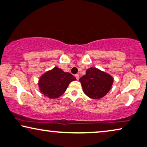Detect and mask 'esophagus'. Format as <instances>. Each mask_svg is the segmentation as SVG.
Instances as JSON below:
<instances>
[{
    "label": "esophagus",
    "mask_w": 147,
    "mask_h": 147,
    "mask_svg": "<svg viewBox=\"0 0 147 147\" xmlns=\"http://www.w3.org/2000/svg\"><path fill=\"white\" fill-rule=\"evenodd\" d=\"M75 77H76V79H77V80H78L79 79H80V76H79L78 74H76V75H75Z\"/></svg>",
    "instance_id": "34e87169"
}]
</instances>
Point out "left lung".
I'll use <instances>...</instances> for the list:
<instances>
[{"mask_svg": "<svg viewBox=\"0 0 147 147\" xmlns=\"http://www.w3.org/2000/svg\"><path fill=\"white\" fill-rule=\"evenodd\" d=\"M83 90L91 99H100L111 88L113 80L108 74L95 67L87 69L86 74L80 79Z\"/></svg>", "mask_w": 147, "mask_h": 147, "instance_id": "obj_1", "label": "left lung"}]
</instances>
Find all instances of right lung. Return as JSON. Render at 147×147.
I'll return each instance as SVG.
<instances>
[{
  "label": "right lung",
  "mask_w": 147,
  "mask_h": 147,
  "mask_svg": "<svg viewBox=\"0 0 147 147\" xmlns=\"http://www.w3.org/2000/svg\"><path fill=\"white\" fill-rule=\"evenodd\" d=\"M76 78L69 72H64L58 67H54L40 78L39 88L40 91L49 98L55 99L61 96L70 82Z\"/></svg>",
  "instance_id": "right-lung-1"
}]
</instances>
